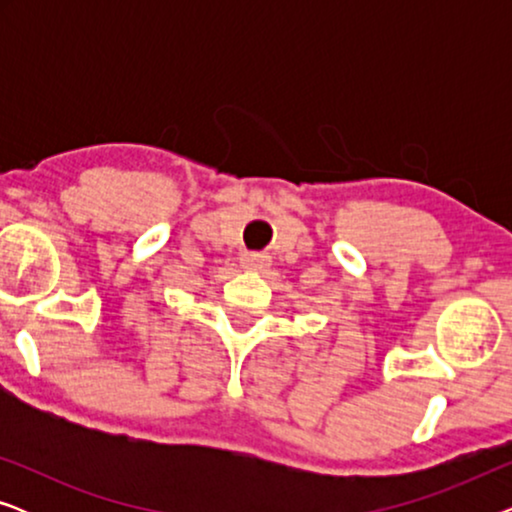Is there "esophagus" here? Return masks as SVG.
Masks as SVG:
<instances>
[{
	"label": "esophagus",
	"instance_id": "1",
	"mask_svg": "<svg viewBox=\"0 0 512 512\" xmlns=\"http://www.w3.org/2000/svg\"><path fill=\"white\" fill-rule=\"evenodd\" d=\"M240 261H242V268L247 270H265L270 265V256L261 254V251H244Z\"/></svg>",
	"mask_w": 512,
	"mask_h": 512
}]
</instances>
